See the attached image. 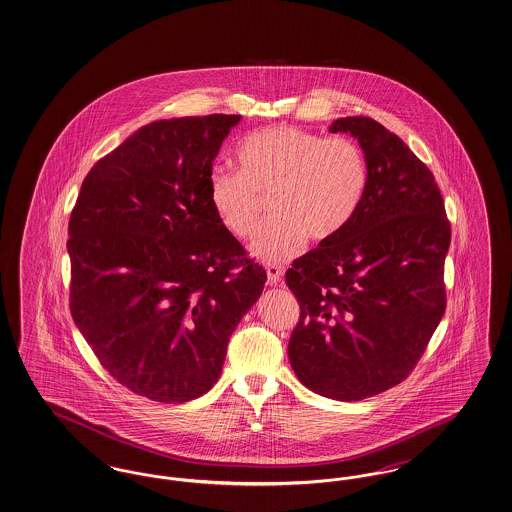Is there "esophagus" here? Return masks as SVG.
<instances>
[{"mask_svg": "<svg viewBox=\"0 0 512 512\" xmlns=\"http://www.w3.org/2000/svg\"><path fill=\"white\" fill-rule=\"evenodd\" d=\"M282 276H284V268L282 266H266V282H268V286H278L282 282Z\"/></svg>", "mask_w": 512, "mask_h": 512, "instance_id": "34e87169", "label": "esophagus"}]
</instances>
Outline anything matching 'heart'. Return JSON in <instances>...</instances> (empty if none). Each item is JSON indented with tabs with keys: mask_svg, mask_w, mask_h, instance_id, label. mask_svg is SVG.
<instances>
[{
	"mask_svg": "<svg viewBox=\"0 0 512 512\" xmlns=\"http://www.w3.org/2000/svg\"><path fill=\"white\" fill-rule=\"evenodd\" d=\"M242 169L215 165L207 194L217 217L238 238L259 225L265 196L276 213L251 244L266 263H284L305 246L328 242L352 221L368 186L362 148L350 139L324 137L289 125L249 135L238 150Z\"/></svg>",
	"mask_w": 512,
	"mask_h": 512,
	"instance_id": "b5f03b06",
	"label": "heart"
}]
</instances>
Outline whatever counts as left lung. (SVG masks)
<instances>
[{"label": "left lung", "instance_id": "left-lung-1", "mask_svg": "<svg viewBox=\"0 0 512 512\" xmlns=\"http://www.w3.org/2000/svg\"><path fill=\"white\" fill-rule=\"evenodd\" d=\"M329 131L358 139L368 186L352 221L286 272L301 307L287 354L307 389L356 402L402 383L429 345L451 226L434 175L398 135L364 116Z\"/></svg>", "mask_w": 512, "mask_h": 512}]
</instances>
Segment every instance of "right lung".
Listing matches in <instances>:
<instances>
[{"label": "right lung", "mask_w": 512, "mask_h": 512, "mask_svg": "<svg viewBox=\"0 0 512 512\" xmlns=\"http://www.w3.org/2000/svg\"><path fill=\"white\" fill-rule=\"evenodd\" d=\"M242 116L148 123L91 167L68 223L70 312L120 385L162 404L211 389L232 331L261 297L207 194Z\"/></svg>", "instance_id": "obj_1"}]
</instances>
